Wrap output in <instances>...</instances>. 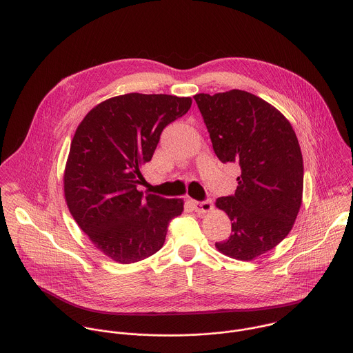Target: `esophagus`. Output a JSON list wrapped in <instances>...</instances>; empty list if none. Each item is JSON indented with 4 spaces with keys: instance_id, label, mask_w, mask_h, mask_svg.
<instances>
[{
    "instance_id": "esophagus-1",
    "label": "esophagus",
    "mask_w": 353,
    "mask_h": 353,
    "mask_svg": "<svg viewBox=\"0 0 353 353\" xmlns=\"http://www.w3.org/2000/svg\"><path fill=\"white\" fill-rule=\"evenodd\" d=\"M192 205H194L195 212H198V213H208V212H210V210L213 209V203H212V201H209V199L202 201V202L194 201Z\"/></svg>"
}]
</instances>
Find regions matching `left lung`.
I'll list each match as a JSON object with an SVG mask.
<instances>
[{"mask_svg": "<svg viewBox=\"0 0 353 353\" xmlns=\"http://www.w3.org/2000/svg\"><path fill=\"white\" fill-rule=\"evenodd\" d=\"M223 162L241 166L234 195L216 206L232 221V234L216 248L250 261L281 243L292 231L303 202L304 165L297 136L265 100L239 89L194 96Z\"/></svg>", "mask_w": 353, "mask_h": 353, "instance_id": "left-lung-1", "label": "left lung"}]
</instances>
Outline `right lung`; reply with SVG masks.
I'll return each instance as SVG.
<instances>
[{"instance_id": "1", "label": "right lung", "mask_w": 353, "mask_h": 353, "mask_svg": "<svg viewBox=\"0 0 353 353\" xmlns=\"http://www.w3.org/2000/svg\"><path fill=\"white\" fill-rule=\"evenodd\" d=\"M191 97L128 93L93 107L78 125L64 170L68 210L92 243L121 264L141 261L165 243L183 199L143 195L141 166L162 130L187 114Z\"/></svg>"}]
</instances>
